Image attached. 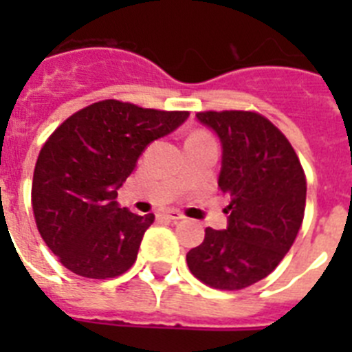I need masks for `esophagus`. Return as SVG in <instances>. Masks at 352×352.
<instances>
[{"label": "esophagus", "mask_w": 352, "mask_h": 352, "mask_svg": "<svg viewBox=\"0 0 352 352\" xmlns=\"http://www.w3.org/2000/svg\"><path fill=\"white\" fill-rule=\"evenodd\" d=\"M164 217L169 220H182L183 214L179 213V211H174V210H169V211H164Z\"/></svg>", "instance_id": "esophagus-1"}]
</instances>
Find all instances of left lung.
I'll return each mask as SVG.
<instances>
[{
	"label": "left lung",
	"mask_w": 352,
	"mask_h": 352,
	"mask_svg": "<svg viewBox=\"0 0 352 352\" xmlns=\"http://www.w3.org/2000/svg\"><path fill=\"white\" fill-rule=\"evenodd\" d=\"M222 142L219 186L229 195L226 231L206 227L186 254L192 275L220 291L263 280L292 247L305 217L307 178L289 139L256 111L195 114Z\"/></svg>",
	"instance_id": "8db88e82"
}]
</instances>
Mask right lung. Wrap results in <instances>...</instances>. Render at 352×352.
Here are the masks:
<instances>
[{
    "mask_svg": "<svg viewBox=\"0 0 352 352\" xmlns=\"http://www.w3.org/2000/svg\"><path fill=\"white\" fill-rule=\"evenodd\" d=\"M188 118V111L95 102L61 123L42 146L31 206L38 232L65 268L86 278H114L132 268L155 220L120 208L121 183L142 149Z\"/></svg>",
    "mask_w": 352,
    "mask_h": 352,
    "instance_id": "add662e5",
    "label": "right lung"
}]
</instances>
